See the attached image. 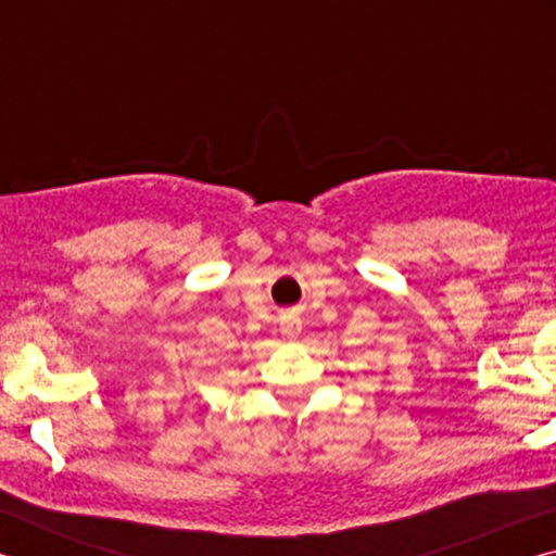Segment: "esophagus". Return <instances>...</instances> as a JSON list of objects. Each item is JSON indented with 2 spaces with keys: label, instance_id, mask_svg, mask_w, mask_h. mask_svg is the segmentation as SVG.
I'll list each match as a JSON object with an SVG mask.
<instances>
[{
  "label": "esophagus",
  "instance_id": "esophagus-1",
  "mask_svg": "<svg viewBox=\"0 0 556 556\" xmlns=\"http://www.w3.org/2000/svg\"><path fill=\"white\" fill-rule=\"evenodd\" d=\"M299 331H301L299 321H287V324H285V328H281V333H285L287 338H296V336H299Z\"/></svg>",
  "mask_w": 556,
  "mask_h": 556
}]
</instances>
